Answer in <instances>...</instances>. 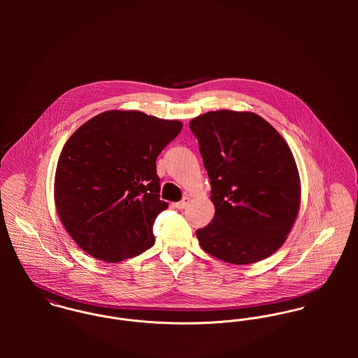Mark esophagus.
<instances>
[{
	"instance_id": "1",
	"label": "esophagus",
	"mask_w": 358,
	"mask_h": 358,
	"mask_svg": "<svg viewBox=\"0 0 358 358\" xmlns=\"http://www.w3.org/2000/svg\"><path fill=\"white\" fill-rule=\"evenodd\" d=\"M173 205H175V208H178V209H186L187 205H189V199L185 197L182 201H179V203H176V204Z\"/></svg>"
}]
</instances>
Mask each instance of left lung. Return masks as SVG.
Listing matches in <instances>:
<instances>
[{
  "label": "left lung",
  "instance_id": "1",
  "mask_svg": "<svg viewBox=\"0 0 358 358\" xmlns=\"http://www.w3.org/2000/svg\"><path fill=\"white\" fill-rule=\"evenodd\" d=\"M210 179L215 216L196 231L205 252L233 264L273 255L301 205L295 158L282 136L250 111L217 110L190 121Z\"/></svg>",
  "mask_w": 358,
  "mask_h": 358
}]
</instances>
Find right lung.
<instances>
[{"instance_id":"1","label":"right lung","mask_w":358,"mask_h":358,"mask_svg":"<svg viewBox=\"0 0 358 358\" xmlns=\"http://www.w3.org/2000/svg\"><path fill=\"white\" fill-rule=\"evenodd\" d=\"M180 121L110 110L66 142L55 175L57 215L81 250L117 263L154 245L159 200L155 159L182 129Z\"/></svg>"}]
</instances>
